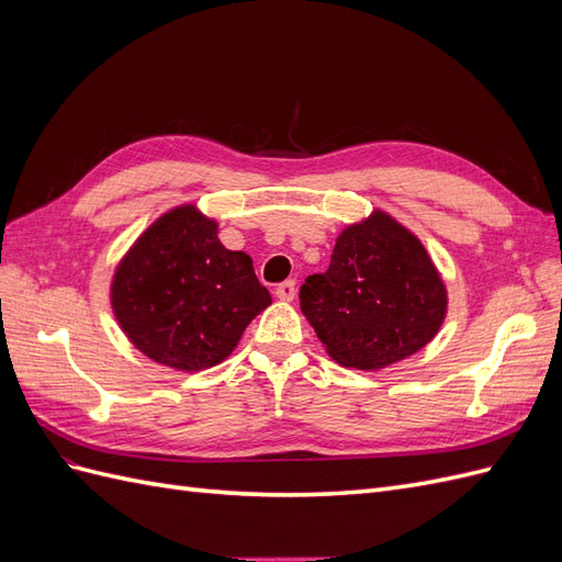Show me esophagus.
<instances>
[{"instance_id":"esophagus-1","label":"esophagus","mask_w":562,"mask_h":562,"mask_svg":"<svg viewBox=\"0 0 562 562\" xmlns=\"http://www.w3.org/2000/svg\"><path fill=\"white\" fill-rule=\"evenodd\" d=\"M274 293H277V297H279V300H283V302H291V300L295 297V293H297L295 281H293V279H288V281H283V283H279Z\"/></svg>"}]
</instances>
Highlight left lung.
I'll list each match as a JSON object with an SVG mask.
<instances>
[{"label":"left lung","mask_w":562,"mask_h":562,"mask_svg":"<svg viewBox=\"0 0 562 562\" xmlns=\"http://www.w3.org/2000/svg\"><path fill=\"white\" fill-rule=\"evenodd\" d=\"M300 307L337 363L378 370L431 342L448 295L417 236L378 211L337 236L330 267L304 279Z\"/></svg>","instance_id":"1"}]
</instances>
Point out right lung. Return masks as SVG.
I'll list each match as a JSON object with an SVG mask.
<instances>
[{
	"instance_id": "1",
	"label": "right lung",
	"mask_w": 562,
	"mask_h": 562,
	"mask_svg": "<svg viewBox=\"0 0 562 562\" xmlns=\"http://www.w3.org/2000/svg\"><path fill=\"white\" fill-rule=\"evenodd\" d=\"M269 302L252 260L220 244L217 225L194 206L159 217L112 283V307L131 342L187 372L225 361Z\"/></svg>"
}]
</instances>
